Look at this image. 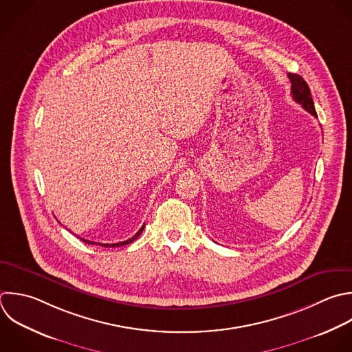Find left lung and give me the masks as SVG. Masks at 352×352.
<instances>
[{"instance_id": "8db88e82", "label": "left lung", "mask_w": 352, "mask_h": 352, "mask_svg": "<svg viewBox=\"0 0 352 352\" xmlns=\"http://www.w3.org/2000/svg\"><path fill=\"white\" fill-rule=\"evenodd\" d=\"M287 77H289V80L292 82V96H293V100L297 102L298 104H301L302 109L307 110L311 116L318 118L315 107H314V102H312V98H311V92H309V88H308L307 82L298 74L289 73Z\"/></svg>"}]
</instances>
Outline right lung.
<instances>
[{
    "label": "right lung",
    "instance_id": "1",
    "mask_svg": "<svg viewBox=\"0 0 352 352\" xmlns=\"http://www.w3.org/2000/svg\"><path fill=\"white\" fill-rule=\"evenodd\" d=\"M143 230H144V226H142V228L132 236V238H129V239H126V241H122V242H117V243H98V242H94V241H88V239H84L82 238V241L85 242V243H91V245H102V246H104V248H114V246H124V245H128V243H131V242H133L135 239H138V236L143 232Z\"/></svg>",
    "mask_w": 352,
    "mask_h": 352
}]
</instances>
